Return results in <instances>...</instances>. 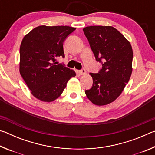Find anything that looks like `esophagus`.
Masks as SVG:
<instances>
[{
    "label": "esophagus",
    "instance_id": "1",
    "mask_svg": "<svg viewBox=\"0 0 155 155\" xmlns=\"http://www.w3.org/2000/svg\"><path fill=\"white\" fill-rule=\"evenodd\" d=\"M78 72H79V74L81 75H85L86 74V70L85 69H83L80 70V71H78Z\"/></svg>",
    "mask_w": 155,
    "mask_h": 155
}]
</instances>
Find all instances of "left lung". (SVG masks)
Returning a JSON list of instances; mask_svg holds the SVG:
<instances>
[{"instance_id":"8db88e82","label":"left lung","mask_w":155,"mask_h":155,"mask_svg":"<svg viewBox=\"0 0 155 155\" xmlns=\"http://www.w3.org/2000/svg\"><path fill=\"white\" fill-rule=\"evenodd\" d=\"M83 30L96 61L103 64L98 73H90L93 86L85 90V94L96 105H106L118 98L130 79L133 70L132 46L111 26H90Z\"/></svg>"}]
</instances>
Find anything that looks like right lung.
Returning a JSON list of instances; mask_svg holds the SVG:
<instances>
[{"instance_id": "add662e5", "label": "right lung", "mask_w": 155, "mask_h": 155, "mask_svg": "<svg viewBox=\"0 0 155 155\" xmlns=\"http://www.w3.org/2000/svg\"><path fill=\"white\" fill-rule=\"evenodd\" d=\"M76 28L68 26L41 25L22 39L20 48V73L31 93L41 101H54L61 96L73 70L56 65L57 57H64V43Z\"/></svg>"}]
</instances>
